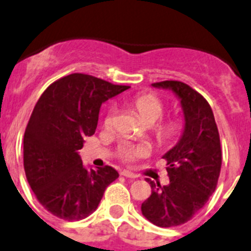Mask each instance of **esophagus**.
I'll use <instances>...</instances> for the list:
<instances>
[{
	"label": "esophagus",
	"mask_w": 251,
	"mask_h": 251,
	"mask_svg": "<svg viewBox=\"0 0 251 251\" xmlns=\"http://www.w3.org/2000/svg\"><path fill=\"white\" fill-rule=\"evenodd\" d=\"M121 176H124V177H126V178H136L137 177L135 173L130 172V171H126V170L121 171Z\"/></svg>",
	"instance_id": "obj_1"
}]
</instances>
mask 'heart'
Returning <instances> with one entry per match:
<instances>
[{
	"label": "heart",
	"mask_w": 251,
	"mask_h": 251,
	"mask_svg": "<svg viewBox=\"0 0 251 251\" xmlns=\"http://www.w3.org/2000/svg\"><path fill=\"white\" fill-rule=\"evenodd\" d=\"M132 104L135 109L139 111L142 120L146 124H152V125L162 118L163 111H165V106H163L162 101L158 98L153 97V95H141V97H137L136 99L133 100ZM115 115H116L115 107H110L104 121L106 127H112L115 125ZM178 131L179 124L177 121H170V123L161 126L157 130V133L161 139L167 140L176 136L178 133ZM149 153L150 147L146 146V145L133 146V145L126 144L123 145L120 149V154L126 161H132L137 157H145Z\"/></svg>",
	"instance_id": "b5f03b06"
}]
</instances>
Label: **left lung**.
I'll use <instances>...</instances> for the list:
<instances>
[{
	"instance_id": "obj_1",
	"label": "left lung",
	"mask_w": 251,
	"mask_h": 251,
	"mask_svg": "<svg viewBox=\"0 0 251 251\" xmlns=\"http://www.w3.org/2000/svg\"><path fill=\"white\" fill-rule=\"evenodd\" d=\"M151 86L172 91L183 111L181 137L162 156L167 161L170 183L161 186L146 178L152 192L141 204L147 221L171 228L192 219L215 191L222 167L221 140L212 107L200 93L181 81Z\"/></svg>"
}]
</instances>
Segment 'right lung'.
I'll use <instances>...</instances> for the list:
<instances>
[{
    "label": "right lung",
    "mask_w": 251,
    "mask_h": 251,
    "mask_svg": "<svg viewBox=\"0 0 251 251\" xmlns=\"http://www.w3.org/2000/svg\"><path fill=\"white\" fill-rule=\"evenodd\" d=\"M128 88L75 73L49 85L37 101L23 139L25 172L37 200L55 217L86 218L119 177L110 166L88 170L79 150L97 130L102 102Z\"/></svg>",
    "instance_id": "obj_1"
}]
</instances>
